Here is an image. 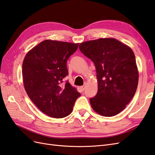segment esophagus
<instances>
[{
    "mask_svg": "<svg viewBox=\"0 0 155 155\" xmlns=\"http://www.w3.org/2000/svg\"><path fill=\"white\" fill-rule=\"evenodd\" d=\"M80 88H81V90L82 91H84V90H85L86 86H81V87H80Z\"/></svg>",
    "mask_w": 155,
    "mask_h": 155,
    "instance_id": "obj_1",
    "label": "esophagus"
}]
</instances>
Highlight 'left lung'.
Listing matches in <instances>:
<instances>
[{"instance_id":"obj_1","label":"left lung","mask_w":155,"mask_h":155,"mask_svg":"<svg viewBox=\"0 0 155 155\" xmlns=\"http://www.w3.org/2000/svg\"><path fill=\"white\" fill-rule=\"evenodd\" d=\"M79 48L95 65L98 91L90 99L93 110L103 116H116L126 108L138 87L139 73L133 51L112 38L82 42Z\"/></svg>"}]
</instances>
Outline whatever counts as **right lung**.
Instances as JSON below:
<instances>
[{"instance_id":"right-lung-1","label":"right lung","mask_w":155,"mask_h":155,"mask_svg":"<svg viewBox=\"0 0 155 155\" xmlns=\"http://www.w3.org/2000/svg\"><path fill=\"white\" fill-rule=\"evenodd\" d=\"M78 43L46 39L30 50L23 62V84L30 100L39 110L54 118L72 112L81 94L68 82L67 61L77 50Z\"/></svg>"}]
</instances>
